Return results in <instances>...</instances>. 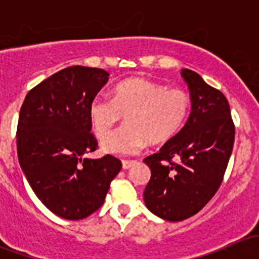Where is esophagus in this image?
Wrapping results in <instances>:
<instances>
[{
  "label": "esophagus",
  "mask_w": 259,
  "mask_h": 259,
  "mask_svg": "<svg viewBox=\"0 0 259 259\" xmlns=\"http://www.w3.org/2000/svg\"><path fill=\"white\" fill-rule=\"evenodd\" d=\"M121 164H122V169H129V168H132L133 165H134L135 161H133V160H122Z\"/></svg>",
  "instance_id": "34e87169"
}]
</instances>
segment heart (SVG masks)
I'll use <instances>...</instances> for the list:
<instances>
[{
	"label": "heart",
	"mask_w": 259,
	"mask_h": 259,
	"mask_svg": "<svg viewBox=\"0 0 259 259\" xmlns=\"http://www.w3.org/2000/svg\"><path fill=\"white\" fill-rule=\"evenodd\" d=\"M189 110L190 98L185 91L134 77L115 86L113 98L96 96L89 114L98 138L127 116L125 127L105 135L101 149L113 155L130 156L142 153L149 140L161 144L173 139L184 126Z\"/></svg>",
	"instance_id": "1"
}]
</instances>
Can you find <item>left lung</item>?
Here are the masks:
<instances>
[{
  "instance_id": "left-lung-1",
  "label": "left lung",
  "mask_w": 259,
  "mask_h": 259,
  "mask_svg": "<svg viewBox=\"0 0 259 259\" xmlns=\"http://www.w3.org/2000/svg\"><path fill=\"white\" fill-rule=\"evenodd\" d=\"M180 74L190 91L189 117L159 153L144 159L151 171L144 190L145 205L169 222L194 215L213 198L234 144V124L226 96L192 70L183 69Z\"/></svg>"
}]
</instances>
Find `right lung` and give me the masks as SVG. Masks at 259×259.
<instances>
[{
	"instance_id": "obj_1",
	"label": "right lung",
	"mask_w": 259,
	"mask_h": 259,
	"mask_svg": "<svg viewBox=\"0 0 259 259\" xmlns=\"http://www.w3.org/2000/svg\"><path fill=\"white\" fill-rule=\"evenodd\" d=\"M103 69L71 66L28 91L20 110L17 155L38 199L69 221L86 218L103 205L121 169L113 155L83 158L96 150L89 109L108 82Z\"/></svg>"
}]
</instances>
